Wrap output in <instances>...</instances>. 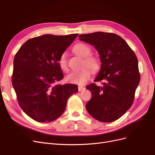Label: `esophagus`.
<instances>
[{"label":"esophagus","instance_id":"obj_1","mask_svg":"<svg viewBox=\"0 0 155 155\" xmlns=\"http://www.w3.org/2000/svg\"><path fill=\"white\" fill-rule=\"evenodd\" d=\"M85 88L83 87H81V86L78 87V91H83L85 90Z\"/></svg>","mask_w":155,"mask_h":155}]
</instances>
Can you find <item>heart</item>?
<instances>
[{
  "instance_id": "obj_1",
  "label": "heart",
  "mask_w": 155,
  "mask_h": 155,
  "mask_svg": "<svg viewBox=\"0 0 155 155\" xmlns=\"http://www.w3.org/2000/svg\"><path fill=\"white\" fill-rule=\"evenodd\" d=\"M73 51L76 54L83 58V67H88L93 72H96L99 68L100 61L96 56L90 55L92 49L88 45L83 43H78L73 47ZM58 63L60 68L63 71H68L66 52L61 54L58 59ZM89 69L85 67L78 71L71 72L67 76V80L70 83L77 84V85H85L91 77V71L90 70V69Z\"/></svg>"
}]
</instances>
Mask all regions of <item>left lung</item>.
I'll return each mask as SVG.
<instances>
[{"mask_svg":"<svg viewBox=\"0 0 155 155\" xmlns=\"http://www.w3.org/2000/svg\"><path fill=\"white\" fill-rule=\"evenodd\" d=\"M94 46L100 54L101 70L94 81L86 87L92 97L86 104L89 114L101 122H112L122 116L133 105L140 83L138 59L126 41L115 34L98 31L79 35Z\"/></svg>","mask_w":155,"mask_h":155,"instance_id":"1","label":"left lung"}]
</instances>
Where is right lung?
<instances>
[{
	"label": "right lung",
	"instance_id": "obj_1",
	"mask_svg": "<svg viewBox=\"0 0 155 155\" xmlns=\"http://www.w3.org/2000/svg\"><path fill=\"white\" fill-rule=\"evenodd\" d=\"M78 34L43 35L26 41L13 60L12 85L22 110L39 122L61 115L67 100L78 91L74 84L59 85L63 79L58 59Z\"/></svg>",
	"mask_w": 155,
	"mask_h": 155
}]
</instances>
